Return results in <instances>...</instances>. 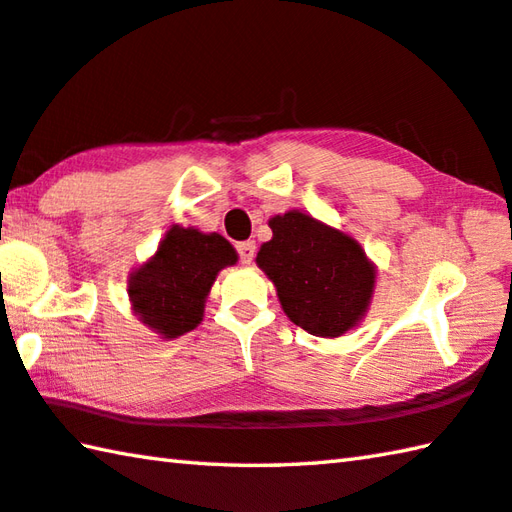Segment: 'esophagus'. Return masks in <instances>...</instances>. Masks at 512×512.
<instances>
[{"label": "esophagus", "instance_id": "obj_1", "mask_svg": "<svg viewBox=\"0 0 512 512\" xmlns=\"http://www.w3.org/2000/svg\"><path fill=\"white\" fill-rule=\"evenodd\" d=\"M237 253H239L241 264L248 266L250 262H253V257H255V244H253V241H244V244L237 246Z\"/></svg>", "mask_w": 512, "mask_h": 512}]
</instances>
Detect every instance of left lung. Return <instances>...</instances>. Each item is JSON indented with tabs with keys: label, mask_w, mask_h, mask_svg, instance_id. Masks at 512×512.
I'll list each match as a JSON object with an SVG mask.
<instances>
[{
	"label": "left lung",
	"mask_w": 512,
	"mask_h": 512,
	"mask_svg": "<svg viewBox=\"0 0 512 512\" xmlns=\"http://www.w3.org/2000/svg\"><path fill=\"white\" fill-rule=\"evenodd\" d=\"M268 226L273 237L255 262L275 284L288 320L318 338L356 329L376 288V264L358 239L302 210L275 215Z\"/></svg>",
	"instance_id": "obj_1"
}]
</instances>
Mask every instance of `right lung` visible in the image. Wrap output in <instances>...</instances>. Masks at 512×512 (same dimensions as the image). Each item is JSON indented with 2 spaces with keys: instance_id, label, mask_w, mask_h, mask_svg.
Returning a JSON list of instances; mask_svg holds the SVG:
<instances>
[{
  "instance_id": "obj_1",
  "label": "right lung",
  "mask_w": 512,
  "mask_h": 512,
  "mask_svg": "<svg viewBox=\"0 0 512 512\" xmlns=\"http://www.w3.org/2000/svg\"><path fill=\"white\" fill-rule=\"evenodd\" d=\"M237 259V250L219 232L170 226L156 253L127 277L134 315L163 340L197 329L219 271Z\"/></svg>"
}]
</instances>
